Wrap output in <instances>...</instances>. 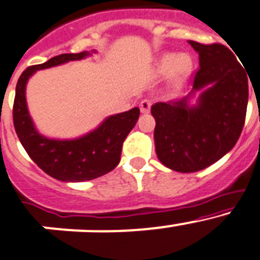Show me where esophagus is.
<instances>
[{
  "mask_svg": "<svg viewBox=\"0 0 260 260\" xmlns=\"http://www.w3.org/2000/svg\"><path fill=\"white\" fill-rule=\"evenodd\" d=\"M150 107H151V101L150 100H142L140 102V110H141L142 114H147L150 111Z\"/></svg>",
  "mask_w": 260,
  "mask_h": 260,
  "instance_id": "esophagus-1",
  "label": "esophagus"
}]
</instances>
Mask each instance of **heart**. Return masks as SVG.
I'll return each instance as SVG.
<instances>
[{"instance_id": "1", "label": "heart", "mask_w": 260, "mask_h": 260, "mask_svg": "<svg viewBox=\"0 0 260 260\" xmlns=\"http://www.w3.org/2000/svg\"><path fill=\"white\" fill-rule=\"evenodd\" d=\"M191 69V60L186 54H166L156 63V74L172 75V83L175 88L181 85Z\"/></svg>"}]
</instances>
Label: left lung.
Segmentation results:
<instances>
[{
	"label": "left lung",
	"instance_id": "8db88e82",
	"mask_svg": "<svg viewBox=\"0 0 260 260\" xmlns=\"http://www.w3.org/2000/svg\"><path fill=\"white\" fill-rule=\"evenodd\" d=\"M200 54L193 89L186 97L151 106L156 156L177 172H196L223 158L240 137L246 118L247 71L221 44L189 41ZM202 90L198 104L188 105Z\"/></svg>",
	"mask_w": 260,
	"mask_h": 260
}]
</instances>
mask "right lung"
<instances>
[{"label":"right lung","mask_w":260,"mask_h":260,"mask_svg":"<svg viewBox=\"0 0 260 260\" xmlns=\"http://www.w3.org/2000/svg\"><path fill=\"white\" fill-rule=\"evenodd\" d=\"M94 51V50H93ZM90 55L89 51L78 54H60L43 64L28 67L20 75L15 89L13 120L15 132L31 159L49 176L64 182H80L107 174L120 162L121 146L140 116V109L115 114L105 119L100 127L74 140L48 139L35 127L28 113L25 86L37 70L49 69L79 60Z\"/></svg>","instance_id":"1"}]
</instances>
